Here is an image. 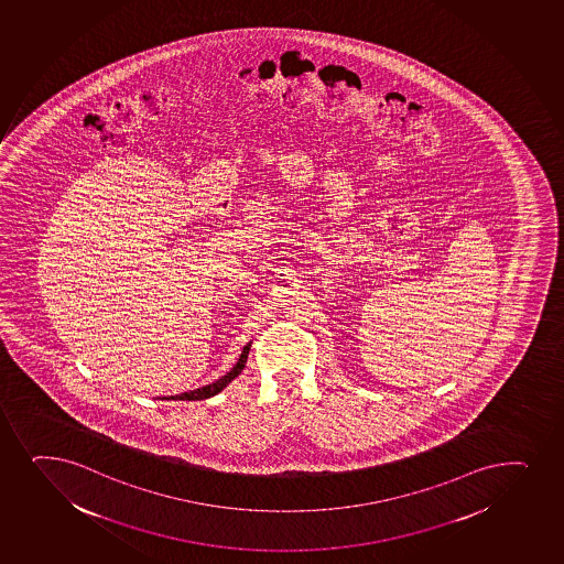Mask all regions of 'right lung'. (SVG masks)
Listing matches in <instances>:
<instances>
[{"label":"right lung","mask_w":564,"mask_h":564,"mask_svg":"<svg viewBox=\"0 0 564 564\" xmlns=\"http://www.w3.org/2000/svg\"><path fill=\"white\" fill-rule=\"evenodd\" d=\"M249 348H251V343H247L243 350H241L240 358L236 361L235 368L230 369L225 377L221 379H217L216 382H212V384H206L203 388H196L193 392H184L180 393V395H171V398L166 399H182V401H200V399H208L212 395H216V393L221 392L223 388L227 387L230 380H235L238 375L241 373V369L246 368L247 355H249Z\"/></svg>","instance_id":"1"}]
</instances>
